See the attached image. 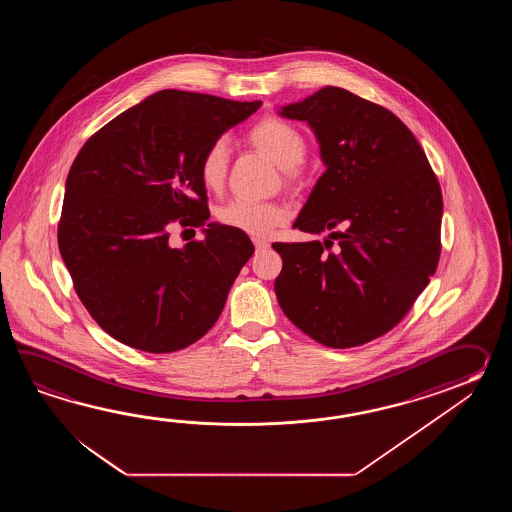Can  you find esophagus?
I'll list each match as a JSON object with an SVG mask.
<instances>
[{
  "instance_id": "34e87169",
  "label": "esophagus",
  "mask_w": 512,
  "mask_h": 512,
  "mask_svg": "<svg viewBox=\"0 0 512 512\" xmlns=\"http://www.w3.org/2000/svg\"><path fill=\"white\" fill-rule=\"evenodd\" d=\"M254 247L258 249V251H261V249H267L269 247V241L260 240V238H254Z\"/></svg>"
}]
</instances>
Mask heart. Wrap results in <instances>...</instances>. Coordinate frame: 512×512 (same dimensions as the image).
<instances>
[{
    "instance_id": "1",
    "label": "heart",
    "mask_w": 512,
    "mask_h": 512,
    "mask_svg": "<svg viewBox=\"0 0 512 512\" xmlns=\"http://www.w3.org/2000/svg\"><path fill=\"white\" fill-rule=\"evenodd\" d=\"M247 141L258 152L267 155L283 170V183L289 188L298 185L296 168L304 163L307 142L302 133L278 117H265L247 133ZM229 170V146L223 139L212 142L199 161V177L208 190H219ZM285 208L276 203L230 201L219 208L218 219L229 229L240 230L254 238H267L285 221Z\"/></svg>"
}]
</instances>
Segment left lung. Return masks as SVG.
Returning a JSON list of instances; mask_svg holds the SVG:
<instances>
[{
    "label": "left lung",
    "instance_id": "obj_1",
    "mask_svg": "<svg viewBox=\"0 0 512 512\" xmlns=\"http://www.w3.org/2000/svg\"><path fill=\"white\" fill-rule=\"evenodd\" d=\"M280 115L313 128L327 168L294 227L331 234L272 245L283 261L274 293L316 342L362 346L397 326L434 276L441 188L403 120L348 89L322 87Z\"/></svg>",
    "mask_w": 512,
    "mask_h": 512
}]
</instances>
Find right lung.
I'll return each instance as SVG.
<instances>
[{"label":"right lung","instance_id":"obj_1","mask_svg":"<svg viewBox=\"0 0 512 512\" xmlns=\"http://www.w3.org/2000/svg\"><path fill=\"white\" fill-rule=\"evenodd\" d=\"M260 106L163 89L109 120L78 152L58 247L89 315L122 344L172 353L216 324L254 245L245 232L207 223L199 161ZM177 218L205 226L206 240L172 250L167 229Z\"/></svg>","mask_w":512,"mask_h":512}]
</instances>
